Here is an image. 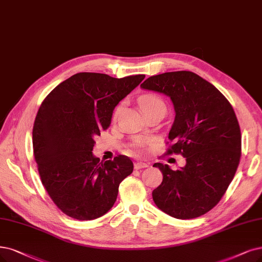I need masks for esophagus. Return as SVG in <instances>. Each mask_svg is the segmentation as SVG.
Returning a JSON list of instances; mask_svg holds the SVG:
<instances>
[{"label": "esophagus", "mask_w": 262, "mask_h": 262, "mask_svg": "<svg viewBox=\"0 0 262 262\" xmlns=\"http://www.w3.org/2000/svg\"><path fill=\"white\" fill-rule=\"evenodd\" d=\"M149 165L147 163H142V162H136L135 163V168L136 169H140V168H146L148 167Z\"/></svg>", "instance_id": "1"}]
</instances>
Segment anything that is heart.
<instances>
[{"instance_id": "1", "label": "heart", "mask_w": 262, "mask_h": 262, "mask_svg": "<svg viewBox=\"0 0 262 262\" xmlns=\"http://www.w3.org/2000/svg\"><path fill=\"white\" fill-rule=\"evenodd\" d=\"M138 102H139L140 108L144 114H147L152 111H156V110H163L164 112H165V110H166L165 102L162 100L161 97H159L156 94H144L139 97ZM116 112H118V109H116L115 113ZM140 151H141V149L139 147L138 152H140Z\"/></svg>"}]
</instances>
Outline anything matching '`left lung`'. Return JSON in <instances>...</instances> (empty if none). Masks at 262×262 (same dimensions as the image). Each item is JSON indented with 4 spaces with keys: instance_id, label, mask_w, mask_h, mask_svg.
<instances>
[{
    "instance_id": "8db88e82",
    "label": "left lung",
    "mask_w": 262,
    "mask_h": 262,
    "mask_svg": "<svg viewBox=\"0 0 262 262\" xmlns=\"http://www.w3.org/2000/svg\"><path fill=\"white\" fill-rule=\"evenodd\" d=\"M140 87L170 98L176 115L168 152L186 158L178 170L154 164L163 173L152 192L154 203L177 219L206 214L226 193L239 163L242 138L233 108L214 85L190 71L153 75Z\"/></svg>"
}]
</instances>
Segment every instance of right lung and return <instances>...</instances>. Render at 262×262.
<instances>
[{"instance_id": "add662e5", "label": "right lung", "mask_w": 262, "mask_h": 262, "mask_svg": "<svg viewBox=\"0 0 262 262\" xmlns=\"http://www.w3.org/2000/svg\"><path fill=\"white\" fill-rule=\"evenodd\" d=\"M143 79L76 73L56 86L38 109L32 132L38 173L48 195L69 217L103 216L114 205L120 183L133 172L127 157L100 162L92 151L115 106Z\"/></svg>"}]
</instances>
